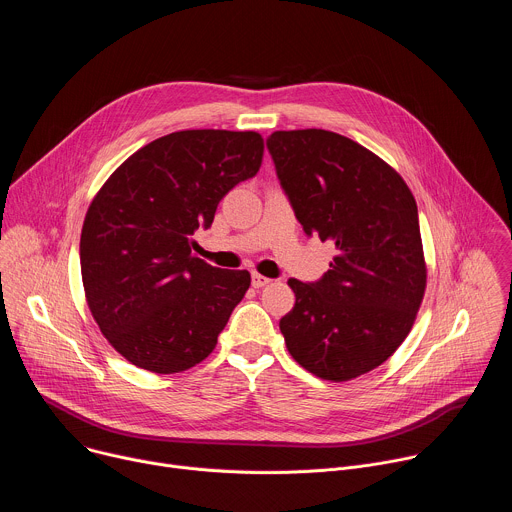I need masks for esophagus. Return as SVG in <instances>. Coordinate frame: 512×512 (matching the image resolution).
<instances>
[{
    "label": "esophagus",
    "instance_id": "obj_1",
    "mask_svg": "<svg viewBox=\"0 0 512 512\" xmlns=\"http://www.w3.org/2000/svg\"><path fill=\"white\" fill-rule=\"evenodd\" d=\"M271 279L269 277H265V275H261V273H253V277H251V283H253V287H265L267 283H269Z\"/></svg>",
    "mask_w": 512,
    "mask_h": 512
}]
</instances>
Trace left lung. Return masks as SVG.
<instances>
[{
    "instance_id": "left-lung-1",
    "label": "left lung",
    "mask_w": 512,
    "mask_h": 512,
    "mask_svg": "<svg viewBox=\"0 0 512 512\" xmlns=\"http://www.w3.org/2000/svg\"><path fill=\"white\" fill-rule=\"evenodd\" d=\"M267 150L304 233L336 247L320 281H287L285 346L324 381L356 379L401 346L425 294L415 198L385 160L334 131H273Z\"/></svg>"
}]
</instances>
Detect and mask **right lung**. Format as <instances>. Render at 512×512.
Masks as SVG:
<instances>
[{
	"label": "right lung",
	"mask_w": 512,
	"mask_h": 512,
	"mask_svg": "<svg viewBox=\"0 0 512 512\" xmlns=\"http://www.w3.org/2000/svg\"><path fill=\"white\" fill-rule=\"evenodd\" d=\"M261 162L257 131H174L129 156L95 194L81 233L85 298L135 367L174 375L214 350L251 275L194 257L192 235Z\"/></svg>",
	"instance_id": "add662e5"
}]
</instances>
